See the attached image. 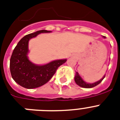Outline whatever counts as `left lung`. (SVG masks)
Masks as SVG:
<instances>
[{
    "instance_id": "left-lung-1",
    "label": "left lung",
    "mask_w": 120,
    "mask_h": 120,
    "mask_svg": "<svg viewBox=\"0 0 120 120\" xmlns=\"http://www.w3.org/2000/svg\"><path fill=\"white\" fill-rule=\"evenodd\" d=\"M104 38H105V36H103ZM105 78V75L103 77V78L101 79L100 81H98L97 82H95L94 83L92 84H89L86 82L85 81H84L83 79L81 78L79 75L78 74V73L76 72L75 76V82L76 83V84L78 85L79 86L83 88H92L94 87H95L96 86L98 85L100 82H101V81L103 80V79Z\"/></svg>"
}]
</instances>
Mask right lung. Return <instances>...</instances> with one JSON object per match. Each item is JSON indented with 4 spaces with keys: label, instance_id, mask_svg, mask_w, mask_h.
Listing matches in <instances>:
<instances>
[{
    "label": "right lung",
    "instance_id": "right-lung-1",
    "mask_svg": "<svg viewBox=\"0 0 120 120\" xmlns=\"http://www.w3.org/2000/svg\"><path fill=\"white\" fill-rule=\"evenodd\" d=\"M45 30L38 31L22 38L13 50L10 59L11 76L18 84L26 89H34L44 85L52 78L58 67L67 59L56 60L42 65L33 64L28 58V42L42 33H50Z\"/></svg>",
    "mask_w": 120,
    "mask_h": 120
}]
</instances>
